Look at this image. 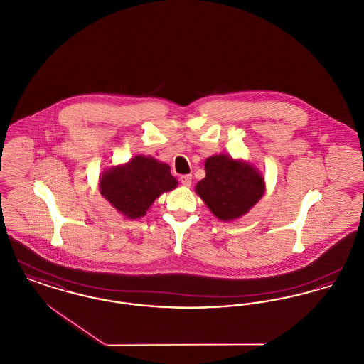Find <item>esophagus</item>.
Returning a JSON list of instances; mask_svg holds the SVG:
<instances>
[{"label":"esophagus","mask_w":364,"mask_h":364,"mask_svg":"<svg viewBox=\"0 0 364 364\" xmlns=\"http://www.w3.org/2000/svg\"><path fill=\"white\" fill-rule=\"evenodd\" d=\"M180 183L184 186V187H190L192 184V176L191 174H183L180 177Z\"/></svg>","instance_id":"esophagus-1"}]
</instances>
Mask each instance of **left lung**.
I'll use <instances>...</instances> for the list:
<instances>
[{"label": "left lung", "instance_id": "8db88e82", "mask_svg": "<svg viewBox=\"0 0 364 364\" xmlns=\"http://www.w3.org/2000/svg\"><path fill=\"white\" fill-rule=\"evenodd\" d=\"M206 177L196 184V193L211 213L224 221L242 217L264 192V180L258 171L242 161L220 154L205 164Z\"/></svg>", "mask_w": 364, "mask_h": 364}]
</instances>
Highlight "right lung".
I'll use <instances>...</instances> for the list:
<instances>
[{
	"mask_svg": "<svg viewBox=\"0 0 364 364\" xmlns=\"http://www.w3.org/2000/svg\"><path fill=\"white\" fill-rule=\"evenodd\" d=\"M176 186L177 180L169 165L143 156L106 171L100 181L102 196L132 220L144 215L161 193L173 190Z\"/></svg>",
	"mask_w": 364,
	"mask_h": 364,
	"instance_id": "obj_1",
	"label": "right lung"
}]
</instances>
